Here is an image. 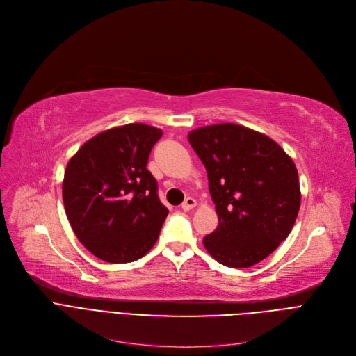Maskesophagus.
Listing matches in <instances>:
<instances>
[{"label":"esophagus","instance_id":"34e87169","mask_svg":"<svg viewBox=\"0 0 356 356\" xmlns=\"http://www.w3.org/2000/svg\"><path fill=\"white\" fill-rule=\"evenodd\" d=\"M197 205V201L194 200V198H191V197H188V198H185V201L182 202V210L184 211H190L191 208H194Z\"/></svg>","mask_w":356,"mask_h":356}]
</instances>
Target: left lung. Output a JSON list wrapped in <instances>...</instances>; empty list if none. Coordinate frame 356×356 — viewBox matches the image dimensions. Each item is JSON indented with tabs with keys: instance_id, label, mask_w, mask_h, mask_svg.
I'll use <instances>...</instances> for the list:
<instances>
[{
	"instance_id": "1",
	"label": "left lung",
	"mask_w": 356,
	"mask_h": 356,
	"mask_svg": "<svg viewBox=\"0 0 356 356\" xmlns=\"http://www.w3.org/2000/svg\"><path fill=\"white\" fill-rule=\"evenodd\" d=\"M202 161L218 225L202 240L218 263L244 268L270 256L291 232L300 185L291 158L268 136L236 123L188 134Z\"/></svg>"
}]
</instances>
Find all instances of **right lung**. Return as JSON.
I'll return each mask as SVG.
<instances>
[{"instance_id":"obj_1","label":"right lung","mask_w":356,"mask_h":356,"mask_svg":"<svg viewBox=\"0 0 356 356\" xmlns=\"http://www.w3.org/2000/svg\"><path fill=\"white\" fill-rule=\"evenodd\" d=\"M161 136L145 123L112 128L83 143L66 166V216L79 241L103 261H135L159 237L168 208L146 163Z\"/></svg>"}]
</instances>
